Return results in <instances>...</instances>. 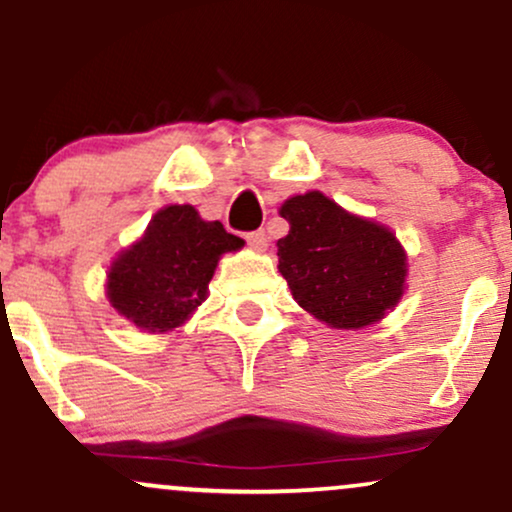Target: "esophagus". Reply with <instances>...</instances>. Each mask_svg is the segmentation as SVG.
<instances>
[{"label":"esophagus","instance_id":"34e87169","mask_svg":"<svg viewBox=\"0 0 512 512\" xmlns=\"http://www.w3.org/2000/svg\"><path fill=\"white\" fill-rule=\"evenodd\" d=\"M245 240H248L250 248H255V250H267V245H269V238L264 231H252L245 236Z\"/></svg>","mask_w":512,"mask_h":512}]
</instances>
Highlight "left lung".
<instances>
[{
    "instance_id": "left-lung-1",
    "label": "left lung",
    "mask_w": 512,
    "mask_h": 512,
    "mask_svg": "<svg viewBox=\"0 0 512 512\" xmlns=\"http://www.w3.org/2000/svg\"><path fill=\"white\" fill-rule=\"evenodd\" d=\"M279 214L291 226L276 243L279 272L303 310L334 330H361L399 303L407 252L390 228L317 190L286 199Z\"/></svg>"
}]
</instances>
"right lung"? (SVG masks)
<instances>
[{
    "mask_svg": "<svg viewBox=\"0 0 512 512\" xmlns=\"http://www.w3.org/2000/svg\"><path fill=\"white\" fill-rule=\"evenodd\" d=\"M243 245L221 221H204L190 204H170L132 248L117 255L105 284L108 301L139 330H173L207 298L223 252Z\"/></svg>",
    "mask_w": 512,
    "mask_h": 512,
    "instance_id": "1",
    "label": "right lung"
}]
</instances>
